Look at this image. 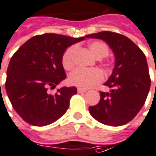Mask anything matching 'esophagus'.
I'll return each mask as SVG.
<instances>
[{"mask_svg":"<svg viewBox=\"0 0 156 156\" xmlns=\"http://www.w3.org/2000/svg\"><path fill=\"white\" fill-rule=\"evenodd\" d=\"M86 89H81V88H78V93H85Z\"/></svg>","mask_w":156,"mask_h":156,"instance_id":"obj_1","label":"esophagus"}]
</instances>
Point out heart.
Returning a JSON list of instances; mask_svg holds the SVG:
<instances>
[{
  "instance_id": "heart-1",
  "label": "heart",
  "mask_w": 156,
  "mask_h": 156,
  "mask_svg": "<svg viewBox=\"0 0 156 156\" xmlns=\"http://www.w3.org/2000/svg\"><path fill=\"white\" fill-rule=\"evenodd\" d=\"M89 49L92 55L98 59L104 58L109 55L110 49L106 43L101 40H95L90 42ZM77 51V47L72 45L64 51L62 58L63 67L66 70L73 69L75 65V55ZM104 75L98 69L84 70V69H76L69 75V82L71 84L77 86L83 89H88L96 85L103 81Z\"/></svg>"
}]
</instances>
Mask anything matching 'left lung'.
Segmentation results:
<instances>
[{
	"instance_id": "obj_1",
	"label": "left lung",
	"mask_w": 156,
	"mask_h": 156,
	"mask_svg": "<svg viewBox=\"0 0 156 156\" xmlns=\"http://www.w3.org/2000/svg\"><path fill=\"white\" fill-rule=\"evenodd\" d=\"M86 37L105 40L116 58L113 73L105 83L112 90L100 92L101 100L89 106V113L105 125L127 123L141 110L150 91L151 80L145 55L130 39L117 33L102 31Z\"/></svg>"
}]
</instances>
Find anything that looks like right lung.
<instances>
[{
    "label": "right lung",
    "mask_w": 156,
    "mask_h": 156,
    "mask_svg": "<svg viewBox=\"0 0 156 156\" xmlns=\"http://www.w3.org/2000/svg\"><path fill=\"white\" fill-rule=\"evenodd\" d=\"M84 39L56 34L35 35L12 56L5 87L12 107L26 122L43 127L66 113L77 94L76 87H62L54 94L48 90L67 77L62 63L65 50Z\"/></svg>",
    "instance_id": "1"
}]
</instances>
